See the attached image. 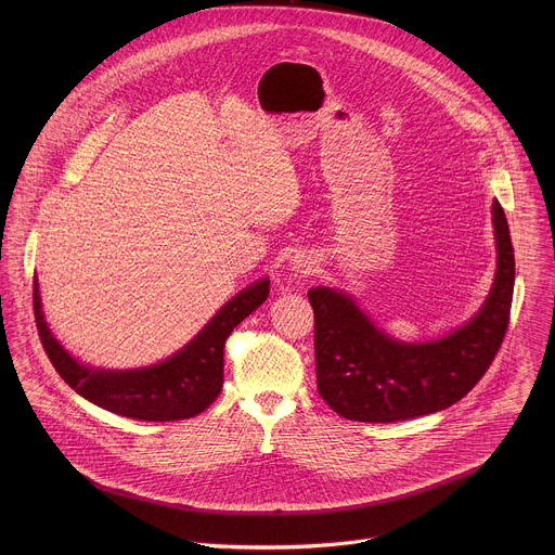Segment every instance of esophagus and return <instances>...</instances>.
Listing matches in <instances>:
<instances>
[{"label":"esophagus","instance_id":"obj_1","mask_svg":"<svg viewBox=\"0 0 555 555\" xmlns=\"http://www.w3.org/2000/svg\"><path fill=\"white\" fill-rule=\"evenodd\" d=\"M314 267H317V260H314L312 254H308V251H297V254L291 258V269H293L295 273L308 275V273L314 271Z\"/></svg>","mask_w":555,"mask_h":555}]
</instances>
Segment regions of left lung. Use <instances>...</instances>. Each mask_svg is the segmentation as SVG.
I'll return each instance as SVG.
<instances>
[{
    "label": "left lung",
    "mask_w": 555,
    "mask_h": 555,
    "mask_svg": "<svg viewBox=\"0 0 555 555\" xmlns=\"http://www.w3.org/2000/svg\"><path fill=\"white\" fill-rule=\"evenodd\" d=\"M491 224L498 256L489 295L466 324L438 339L401 341L376 326L348 293L310 288L318 393L339 416L396 423L444 410L473 391L504 339L515 286L513 243L498 201Z\"/></svg>",
    "instance_id": "obj_1"
}]
</instances>
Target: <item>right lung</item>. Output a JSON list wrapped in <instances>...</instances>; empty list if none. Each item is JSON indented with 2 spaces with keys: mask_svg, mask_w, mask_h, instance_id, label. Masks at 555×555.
I'll list each match as a JSON object with an SVG mask.
<instances>
[{
  "mask_svg": "<svg viewBox=\"0 0 555 555\" xmlns=\"http://www.w3.org/2000/svg\"><path fill=\"white\" fill-rule=\"evenodd\" d=\"M269 297V278L227 301L183 348L147 367L106 370L75 359L51 333L34 278V314L42 346L60 376L87 401L137 421H181L201 414L222 391L224 344L243 318Z\"/></svg>",
  "mask_w": 555,
  "mask_h": 555,
  "instance_id": "add662e5",
  "label": "right lung"
}]
</instances>
